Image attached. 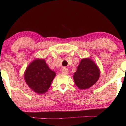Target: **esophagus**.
<instances>
[{"mask_svg":"<svg viewBox=\"0 0 126 126\" xmlns=\"http://www.w3.org/2000/svg\"><path fill=\"white\" fill-rule=\"evenodd\" d=\"M62 73L64 74H67L68 73V72H69V71H68V69L67 68H64L62 70Z\"/></svg>","mask_w":126,"mask_h":126,"instance_id":"esophagus-1","label":"esophagus"}]
</instances>
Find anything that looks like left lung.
Wrapping results in <instances>:
<instances>
[{
    "label": "left lung",
    "mask_w": 126,
    "mask_h": 126,
    "mask_svg": "<svg viewBox=\"0 0 126 126\" xmlns=\"http://www.w3.org/2000/svg\"><path fill=\"white\" fill-rule=\"evenodd\" d=\"M99 76L100 71L95 63L90 58H83L74 73L73 79L79 88L86 89L94 84Z\"/></svg>",
    "instance_id": "8db88e82"
}]
</instances>
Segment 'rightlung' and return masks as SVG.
Listing matches in <instances>:
<instances>
[{"instance_id": "obj_1", "label": "right lung", "mask_w": 126, "mask_h": 126, "mask_svg": "<svg viewBox=\"0 0 126 126\" xmlns=\"http://www.w3.org/2000/svg\"><path fill=\"white\" fill-rule=\"evenodd\" d=\"M56 73L49 68L44 59L37 58L28 66L24 79L32 90L38 94H44L49 88Z\"/></svg>"}]
</instances>
